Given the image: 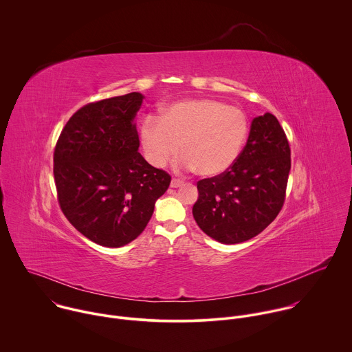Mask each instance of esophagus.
Here are the masks:
<instances>
[{"instance_id":"obj_1","label":"esophagus","mask_w":352,"mask_h":352,"mask_svg":"<svg viewBox=\"0 0 352 352\" xmlns=\"http://www.w3.org/2000/svg\"><path fill=\"white\" fill-rule=\"evenodd\" d=\"M180 186H183V182H182V180H179V179H172V182H170V187H172V188H177V187H180Z\"/></svg>"}]
</instances>
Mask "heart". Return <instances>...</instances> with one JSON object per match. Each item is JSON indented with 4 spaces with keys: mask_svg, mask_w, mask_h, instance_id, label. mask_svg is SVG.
Listing matches in <instances>:
<instances>
[{
    "mask_svg": "<svg viewBox=\"0 0 352 352\" xmlns=\"http://www.w3.org/2000/svg\"><path fill=\"white\" fill-rule=\"evenodd\" d=\"M248 135L245 115L224 102L195 98L166 107L161 118L147 116L140 126V140L147 160L164 166L177 151L179 169H198L204 176L228 170L239 158Z\"/></svg>",
    "mask_w": 352,
    "mask_h": 352,
    "instance_id": "1",
    "label": "heart"
}]
</instances>
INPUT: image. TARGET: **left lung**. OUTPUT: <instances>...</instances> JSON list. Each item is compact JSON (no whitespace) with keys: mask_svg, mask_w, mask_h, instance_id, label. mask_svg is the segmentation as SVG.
<instances>
[{"mask_svg":"<svg viewBox=\"0 0 352 352\" xmlns=\"http://www.w3.org/2000/svg\"><path fill=\"white\" fill-rule=\"evenodd\" d=\"M291 169V148L272 113L254 118L244 148L221 175L199 180L192 214L212 239L236 244L261 234L280 213Z\"/></svg>","mask_w":352,"mask_h":352,"instance_id":"obj_1","label":"left lung"}]
</instances>
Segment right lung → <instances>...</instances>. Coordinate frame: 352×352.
<instances>
[{"label": "right lung", "mask_w": 352, "mask_h": 352, "mask_svg": "<svg viewBox=\"0 0 352 352\" xmlns=\"http://www.w3.org/2000/svg\"><path fill=\"white\" fill-rule=\"evenodd\" d=\"M143 98L129 93L85 105L68 120L54 148L64 216L104 247L125 245L142 234L170 184V176L138 151L133 118Z\"/></svg>", "instance_id": "add662e5"}]
</instances>
